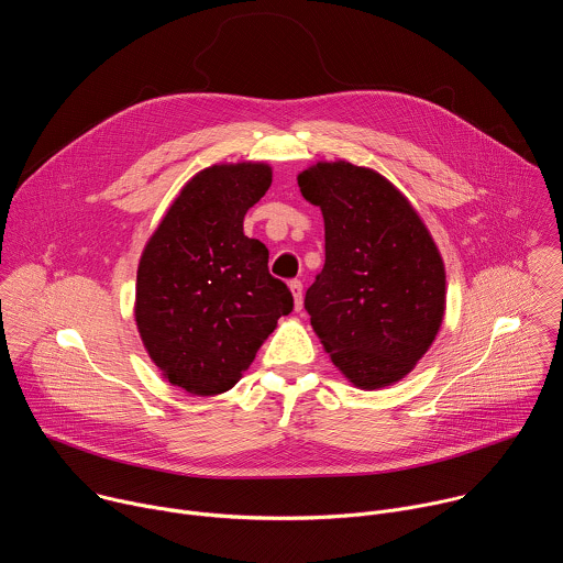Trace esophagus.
<instances>
[{
    "label": "esophagus",
    "mask_w": 563,
    "mask_h": 563,
    "mask_svg": "<svg viewBox=\"0 0 563 563\" xmlns=\"http://www.w3.org/2000/svg\"><path fill=\"white\" fill-rule=\"evenodd\" d=\"M289 289H291V296H294V307H296V311H300L302 309V283L291 280Z\"/></svg>",
    "instance_id": "34e87169"
}]
</instances>
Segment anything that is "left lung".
<instances>
[{
    "instance_id": "left-lung-1",
    "label": "left lung",
    "mask_w": 563,
    "mask_h": 563,
    "mask_svg": "<svg viewBox=\"0 0 563 563\" xmlns=\"http://www.w3.org/2000/svg\"><path fill=\"white\" fill-rule=\"evenodd\" d=\"M324 219V267L305 309L331 362L357 389H383L433 344L446 307V272L427 225L376 169L318 161L298 174Z\"/></svg>"
}]
</instances>
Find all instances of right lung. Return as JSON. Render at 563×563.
<instances>
[{
	"instance_id": "1",
	"label": "right lung",
	"mask_w": 563,
	"mask_h": 563,
	"mask_svg": "<svg viewBox=\"0 0 563 563\" xmlns=\"http://www.w3.org/2000/svg\"><path fill=\"white\" fill-rule=\"evenodd\" d=\"M272 185L267 163H221L183 185L145 243L134 318L163 378L192 396L230 391L294 309L243 219Z\"/></svg>"
}]
</instances>
